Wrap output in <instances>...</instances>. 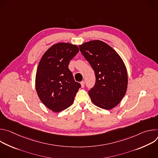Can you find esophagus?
<instances>
[{
	"mask_svg": "<svg viewBox=\"0 0 158 158\" xmlns=\"http://www.w3.org/2000/svg\"><path fill=\"white\" fill-rule=\"evenodd\" d=\"M84 84H85V82L84 81H81V87H84Z\"/></svg>",
	"mask_w": 158,
	"mask_h": 158,
	"instance_id": "esophagus-1",
	"label": "esophagus"
}]
</instances>
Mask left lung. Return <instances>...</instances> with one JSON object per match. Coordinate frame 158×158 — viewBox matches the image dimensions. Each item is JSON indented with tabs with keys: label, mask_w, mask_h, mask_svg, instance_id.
I'll list each match as a JSON object with an SVG mask.
<instances>
[{
	"label": "left lung",
	"mask_w": 158,
	"mask_h": 158,
	"mask_svg": "<svg viewBox=\"0 0 158 158\" xmlns=\"http://www.w3.org/2000/svg\"><path fill=\"white\" fill-rule=\"evenodd\" d=\"M79 49L96 75L95 85L89 91L92 102L104 109L114 108L124 98L127 87V73L123 59L99 40L84 42Z\"/></svg>",
	"instance_id": "left-lung-1"
}]
</instances>
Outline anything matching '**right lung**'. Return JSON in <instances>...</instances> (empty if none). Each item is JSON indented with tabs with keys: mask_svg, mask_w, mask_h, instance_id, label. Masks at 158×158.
<instances>
[{
	"mask_svg": "<svg viewBox=\"0 0 158 158\" xmlns=\"http://www.w3.org/2000/svg\"><path fill=\"white\" fill-rule=\"evenodd\" d=\"M79 51L76 45L57 43L44 54L39 63L36 91L42 102L53 112H60L71 106L81 87L68 68L70 60Z\"/></svg>",
	"mask_w": 158,
	"mask_h": 158,
	"instance_id": "right-lung-1",
	"label": "right lung"
}]
</instances>
